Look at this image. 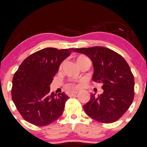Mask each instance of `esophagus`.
<instances>
[{"label": "esophagus", "mask_w": 147, "mask_h": 147, "mask_svg": "<svg viewBox=\"0 0 147 147\" xmlns=\"http://www.w3.org/2000/svg\"><path fill=\"white\" fill-rule=\"evenodd\" d=\"M78 92H76V91H74V92H69L68 93V95L69 96H72L73 95H75V94H78Z\"/></svg>", "instance_id": "esophagus-1"}]
</instances>
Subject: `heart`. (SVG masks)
I'll return each instance as SVG.
<instances>
[{"mask_svg": "<svg viewBox=\"0 0 147 147\" xmlns=\"http://www.w3.org/2000/svg\"><path fill=\"white\" fill-rule=\"evenodd\" d=\"M85 60H88V58H86V56H84V55H79V56L77 57L76 58V61H77V63H78V64L79 63H80L81 62H82L83 61H85ZM78 86H75V85H70L69 86V87H77Z\"/></svg>", "mask_w": 147, "mask_h": 147, "instance_id": "1", "label": "heart"}]
</instances>
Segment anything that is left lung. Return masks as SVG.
<instances>
[{
	"label": "left lung",
	"instance_id": "left-lung-1",
	"mask_svg": "<svg viewBox=\"0 0 147 147\" xmlns=\"http://www.w3.org/2000/svg\"><path fill=\"white\" fill-rule=\"evenodd\" d=\"M73 51L89 57L94 67L92 80L103 84V93L92 94L90 100L84 105L85 113L101 123L118 120L131 106L135 96L134 76L125 60L102 46L75 49Z\"/></svg>",
	"mask_w": 147,
	"mask_h": 147
}]
</instances>
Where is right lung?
Instances as JSON below:
<instances>
[{"label": "right lung", "mask_w": 147, "mask_h": 147, "mask_svg": "<svg viewBox=\"0 0 147 147\" xmlns=\"http://www.w3.org/2000/svg\"><path fill=\"white\" fill-rule=\"evenodd\" d=\"M73 49L46 48L27 57L12 79V99L22 118L36 126H46L63 114L69 98L64 92H50L60 65Z\"/></svg>", "instance_id": "right-lung-1"}]
</instances>
